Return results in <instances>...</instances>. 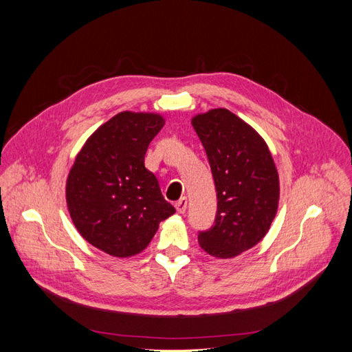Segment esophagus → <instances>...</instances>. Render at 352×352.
Masks as SVG:
<instances>
[{
	"mask_svg": "<svg viewBox=\"0 0 352 352\" xmlns=\"http://www.w3.org/2000/svg\"><path fill=\"white\" fill-rule=\"evenodd\" d=\"M175 207H176V210H177V212H180V214H184V212L186 211V207H188V199H186V197H182L179 201H176Z\"/></svg>",
	"mask_w": 352,
	"mask_h": 352,
	"instance_id": "1",
	"label": "esophagus"
}]
</instances>
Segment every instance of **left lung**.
<instances>
[{"label": "left lung", "mask_w": 352, "mask_h": 352, "mask_svg": "<svg viewBox=\"0 0 352 352\" xmlns=\"http://www.w3.org/2000/svg\"><path fill=\"white\" fill-rule=\"evenodd\" d=\"M204 146L217 192L214 226L199 232L201 248L216 258H233L269 232L279 204V175L267 144L226 109L192 119Z\"/></svg>", "instance_id": "1"}]
</instances>
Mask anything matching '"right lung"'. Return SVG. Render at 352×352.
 <instances>
[{
    "label": "right lung",
    "instance_id": "obj_1",
    "mask_svg": "<svg viewBox=\"0 0 352 352\" xmlns=\"http://www.w3.org/2000/svg\"><path fill=\"white\" fill-rule=\"evenodd\" d=\"M163 126V117L154 113L116 114L89 136L69 173L66 199L74 226L113 257L140 254L160 221L176 211L144 164Z\"/></svg>",
    "mask_w": 352,
    "mask_h": 352
}]
</instances>
